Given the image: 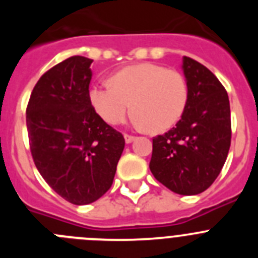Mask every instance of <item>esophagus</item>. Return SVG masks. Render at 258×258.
<instances>
[{
  "instance_id": "34e87169",
  "label": "esophagus",
  "mask_w": 258,
  "mask_h": 258,
  "mask_svg": "<svg viewBox=\"0 0 258 258\" xmlns=\"http://www.w3.org/2000/svg\"><path fill=\"white\" fill-rule=\"evenodd\" d=\"M124 138H125V142L126 143H132L134 140H136V137L129 136V134H124Z\"/></svg>"
}]
</instances>
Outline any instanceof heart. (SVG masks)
Returning <instances> with one entry per match:
<instances>
[{"instance_id":"obj_1","label":"heart","mask_w":258,"mask_h":258,"mask_svg":"<svg viewBox=\"0 0 258 258\" xmlns=\"http://www.w3.org/2000/svg\"><path fill=\"white\" fill-rule=\"evenodd\" d=\"M89 101L109 124L124 121L133 107L137 126L164 132L183 115L188 102V85L178 71L141 63L116 72L112 83L93 84Z\"/></svg>"}]
</instances>
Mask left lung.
I'll return each instance as SVG.
<instances>
[{
	"label": "left lung",
	"mask_w": 258,
	"mask_h": 258,
	"mask_svg": "<svg viewBox=\"0 0 258 258\" xmlns=\"http://www.w3.org/2000/svg\"><path fill=\"white\" fill-rule=\"evenodd\" d=\"M188 102L174 127L152 140L150 170L165 187L179 195L206 191L222 169L231 143L227 93L199 61L182 59Z\"/></svg>",
	"instance_id": "8db88e82"
}]
</instances>
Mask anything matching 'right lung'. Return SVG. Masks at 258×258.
Here are the masks:
<instances>
[{"mask_svg": "<svg viewBox=\"0 0 258 258\" xmlns=\"http://www.w3.org/2000/svg\"><path fill=\"white\" fill-rule=\"evenodd\" d=\"M92 59L71 56L40 77L27 107L36 168L67 202L85 206L113 182L125 140L89 101Z\"/></svg>", "mask_w": 258, "mask_h": 258, "instance_id": "right-lung-1", "label": "right lung"}]
</instances>
